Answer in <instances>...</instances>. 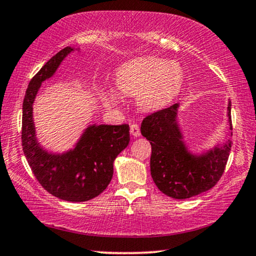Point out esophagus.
<instances>
[{
	"label": "esophagus",
	"instance_id": "34e87169",
	"mask_svg": "<svg viewBox=\"0 0 256 256\" xmlns=\"http://www.w3.org/2000/svg\"><path fill=\"white\" fill-rule=\"evenodd\" d=\"M130 132L134 137H139V136H140V128H139L138 124H132L130 126Z\"/></svg>",
	"mask_w": 256,
	"mask_h": 256
}]
</instances>
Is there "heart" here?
I'll list each match as a JSON object with an SVG mask.
<instances>
[{
  "mask_svg": "<svg viewBox=\"0 0 256 256\" xmlns=\"http://www.w3.org/2000/svg\"><path fill=\"white\" fill-rule=\"evenodd\" d=\"M184 84V70L179 63L156 57H142L125 63L117 70L116 85L122 94L137 97L142 110L165 108L178 96ZM105 102L116 106L118 94L108 91Z\"/></svg>",
  "mask_w": 256,
  "mask_h": 256,
  "instance_id": "heart-1",
  "label": "heart"
}]
</instances>
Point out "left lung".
Here are the masks:
<instances>
[{
	"label": "left lung",
	"mask_w": 256,
	"mask_h": 256,
	"mask_svg": "<svg viewBox=\"0 0 256 256\" xmlns=\"http://www.w3.org/2000/svg\"><path fill=\"white\" fill-rule=\"evenodd\" d=\"M178 106L173 104L148 114L142 122L140 131L151 144L150 165L156 187L174 199H188L216 185L226 168L232 142L202 156L190 154L176 122ZM228 118L232 130L230 102Z\"/></svg>",
	"instance_id": "1"
}]
</instances>
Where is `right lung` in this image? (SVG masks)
Returning a JSON list of instances; mask_svg holds the SVG:
<instances>
[{
    "label": "right lung",
    "mask_w": 256,
    "mask_h": 256,
    "mask_svg": "<svg viewBox=\"0 0 256 256\" xmlns=\"http://www.w3.org/2000/svg\"><path fill=\"white\" fill-rule=\"evenodd\" d=\"M74 48L54 54L32 77L23 100L22 146L35 178L46 190L66 202H88L100 196L114 176V162L128 145L130 128L122 125H91L74 150L52 154L40 148L35 137L32 103L43 80L50 78Z\"/></svg>",
    "instance_id": "right-lung-1"
}]
</instances>
